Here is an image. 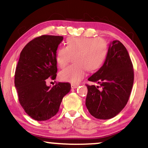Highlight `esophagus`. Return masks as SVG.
<instances>
[{
    "mask_svg": "<svg viewBox=\"0 0 148 148\" xmlns=\"http://www.w3.org/2000/svg\"><path fill=\"white\" fill-rule=\"evenodd\" d=\"M78 87V84H71V87H72V89H76V88H77Z\"/></svg>",
    "mask_w": 148,
    "mask_h": 148,
    "instance_id": "1",
    "label": "esophagus"
}]
</instances>
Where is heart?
<instances>
[{"instance_id":"heart-1","label":"heart","mask_w":148,"mask_h":148,"mask_svg":"<svg viewBox=\"0 0 148 148\" xmlns=\"http://www.w3.org/2000/svg\"><path fill=\"white\" fill-rule=\"evenodd\" d=\"M108 53V44L104 39L76 37L68 39L66 47L62 46L56 52V61L61 68L70 62L75 55L76 64L70 65L59 73L61 80L78 83L85 75L86 70L93 72L101 68Z\"/></svg>"}]
</instances>
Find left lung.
Listing matches in <instances>:
<instances>
[{"instance_id":"8db88e82","label":"left lung","mask_w":148,"mask_h":148,"mask_svg":"<svg viewBox=\"0 0 148 148\" xmlns=\"http://www.w3.org/2000/svg\"><path fill=\"white\" fill-rule=\"evenodd\" d=\"M88 80L100 84L86 85L85 104L97 119H108L120 113L128 102L134 83V70L126 48L118 40L111 42L103 65Z\"/></svg>"}]
</instances>
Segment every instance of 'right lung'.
I'll list each match as a JSON object with an SVG mask.
<instances>
[{"mask_svg": "<svg viewBox=\"0 0 148 148\" xmlns=\"http://www.w3.org/2000/svg\"><path fill=\"white\" fill-rule=\"evenodd\" d=\"M63 36L44 35L24 46L15 72V87L24 111L37 121H46L58 113L63 97L70 92L69 83L52 87L46 79L55 80L57 67L56 52Z\"/></svg>", "mask_w": 148, "mask_h": 148, "instance_id": "obj_1", "label": "right lung"}]
</instances>
